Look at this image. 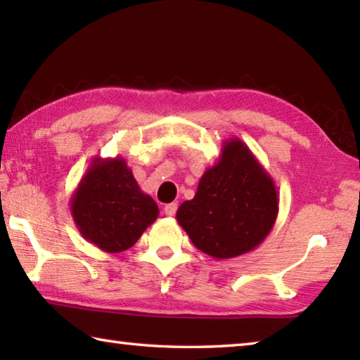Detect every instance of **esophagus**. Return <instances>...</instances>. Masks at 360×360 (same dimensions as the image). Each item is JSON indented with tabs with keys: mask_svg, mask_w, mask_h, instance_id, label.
I'll list each match as a JSON object with an SVG mask.
<instances>
[{
	"mask_svg": "<svg viewBox=\"0 0 360 360\" xmlns=\"http://www.w3.org/2000/svg\"><path fill=\"white\" fill-rule=\"evenodd\" d=\"M163 211H165L167 216H174L176 211H178V203H168Z\"/></svg>",
	"mask_w": 360,
	"mask_h": 360,
	"instance_id": "obj_1",
	"label": "esophagus"
}]
</instances>
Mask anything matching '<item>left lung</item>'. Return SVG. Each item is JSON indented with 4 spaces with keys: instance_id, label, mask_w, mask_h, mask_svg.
<instances>
[{
    "instance_id": "left-lung-1",
    "label": "left lung",
    "mask_w": 360,
    "mask_h": 360,
    "mask_svg": "<svg viewBox=\"0 0 360 360\" xmlns=\"http://www.w3.org/2000/svg\"><path fill=\"white\" fill-rule=\"evenodd\" d=\"M278 203L271 176L240 138H230L216 165L203 173L195 197L179 206L176 221L200 251L231 259L266 238Z\"/></svg>"
}]
</instances>
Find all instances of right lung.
Masks as SVG:
<instances>
[{
	"instance_id": "right-lung-1",
	"label": "right lung",
	"mask_w": 360,
	"mask_h": 360,
	"mask_svg": "<svg viewBox=\"0 0 360 360\" xmlns=\"http://www.w3.org/2000/svg\"><path fill=\"white\" fill-rule=\"evenodd\" d=\"M71 216L85 240L101 251L130 249L158 217L157 203L139 188L122 157H95L71 195Z\"/></svg>"
}]
</instances>
